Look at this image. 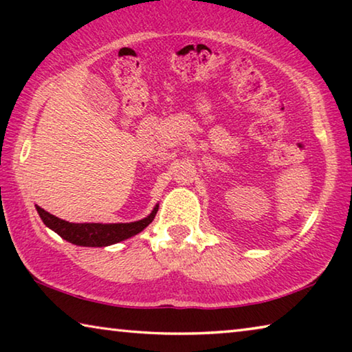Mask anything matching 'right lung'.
<instances>
[{
	"instance_id": "1",
	"label": "right lung",
	"mask_w": 352,
	"mask_h": 352,
	"mask_svg": "<svg viewBox=\"0 0 352 352\" xmlns=\"http://www.w3.org/2000/svg\"><path fill=\"white\" fill-rule=\"evenodd\" d=\"M157 210L148 214L146 219L140 222L132 223H113V225H102V223H85V225H71L58 220L57 217H51L47 214L41 212L40 217L47 228L54 231L69 243L79 247H109L113 243L122 242L135 234L141 233L146 226L152 222Z\"/></svg>"
}]
</instances>
